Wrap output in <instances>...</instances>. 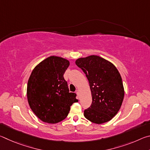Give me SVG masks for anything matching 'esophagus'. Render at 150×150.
Listing matches in <instances>:
<instances>
[{
  "label": "esophagus",
  "instance_id": "34e87169",
  "mask_svg": "<svg viewBox=\"0 0 150 150\" xmlns=\"http://www.w3.org/2000/svg\"><path fill=\"white\" fill-rule=\"evenodd\" d=\"M76 93H77V96H79V90H77V91H76Z\"/></svg>",
  "mask_w": 150,
  "mask_h": 150
}]
</instances>
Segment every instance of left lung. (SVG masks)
<instances>
[{"label":"left lung","instance_id":"obj_1","mask_svg":"<svg viewBox=\"0 0 150 150\" xmlns=\"http://www.w3.org/2000/svg\"><path fill=\"white\" fill-rule=\"evenodd\" d=\"M75 63L85 73L92 95V104L84 110L85 117L95 124L110 121L124 99L120 73L112 63L98 55L79 58Z\"/></svg>","mask_w":150,"mask_h":150}]
</instances>
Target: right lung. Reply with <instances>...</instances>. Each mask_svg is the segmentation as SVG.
<instances>
[{
    "label": "right lung",
    "instance_id": "right-lung-1",
    "mask_svg": "<svg viewBox=\"0 0 150 150\" xmlns=\"http://www.w3.org/2000/svg\"><path fill=\"white\" fill-rule=\"evenodd\" d=\"M69 62L50 56L40 63L28 82L27 97L32 110L44 122L55 124L67 117L77 95L69 93L63 75Z\"/></svg>",
    "mask_w": 150,
    "mask_h": 150
}]
</instances>
